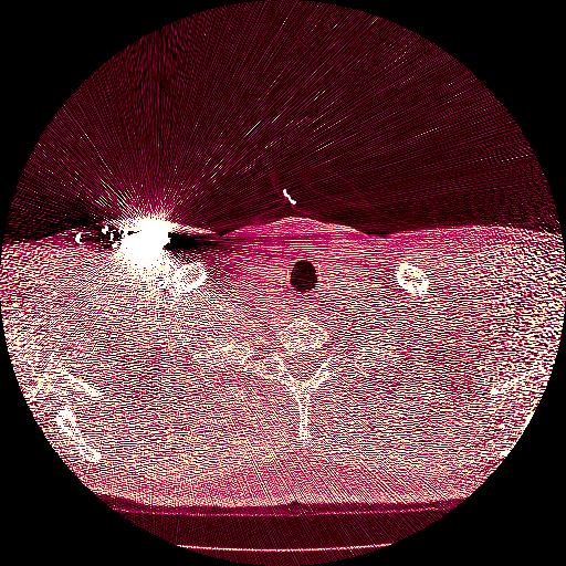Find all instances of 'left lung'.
<instances>
[{
  "mask_svg": "<svg viewBox=\"0 0 566 566\" xmlns=\"http://www.w3.org/2000/svg\"><path fill=\"white\" fill-rule=\"evenodd\" d=\"M411 361H415V366H419V357L415 359V357H409ZM411 361H407V357L405 359H400V361H395V366H388V374H397V380H395V384H407V380H405V374H411ZM403 374V380H399V374ZM386 384H390V380L386 378ZM411 384H415V380H411Z\"/></svg>",
  "mask_w": 566,
  "mask_h": 566,
  "instance_id": "left-lung-1",
  "label": "left lung"
}]
</instances>
